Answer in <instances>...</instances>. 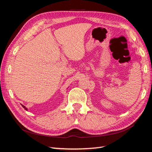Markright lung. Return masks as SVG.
<instances>
[{"label":"right lung","mask_w":152,"mask_h":152,"mask_svg":"<svg viewBox=\"0 0 152 152\" xmlns=\"http://www.w3.org/2000/svg\"><path fill=\"white\" fill-rule=\"evenodd\" d=\"M22 106L23 107V108H25V109L26 110H27V108H26V107H25V106H23V105H22Z\"/></svg>","instance_id":"1"}]
</instances>
